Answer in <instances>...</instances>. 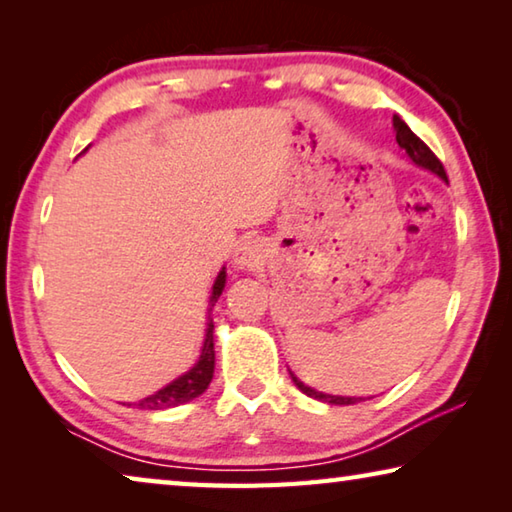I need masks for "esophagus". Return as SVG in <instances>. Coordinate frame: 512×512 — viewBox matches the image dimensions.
Returning <instances> with one entry per match:
<instances>
[{
    "mask_svg": "<svg viewBox=\"0 0 512 512\" xmlns=\"http://www.w3.org/2000/svg\"><path fill=\"white\" fill-rule=\"evenodd\" d=\"M237 264L244 266V268H253L259 262V253L253 244H244L237 250Z\"/></svg>",
    "mask_w": 512,
    "mask_h": 512,
    "instance_id": "1",
    "label": "esophagus"
}]
</instances>
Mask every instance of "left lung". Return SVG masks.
Instances as JSON below:
<instances>
[{"mask_svg":"<svg viewBox=\"0 0 512 512\" xmlns=\"http://www.w3.org/2000/svg\"><path fill=\"white\" fill-rule=\"evenodd\" d=\"M393 126H395V140H397V144H400L406 153H409V158L415 164H418V167L429 169V171L436 173V176L447 180V171L443 167V162L436 158V153H433L429 146L424 144L420 137L415 135L400 117H393ZM291 379H293V384H296L302 393L309 395V397H314V400H320V402H327V404H354V402L361 400V397H339V395L318 393V391H314V388H309V386L302 384V381L296 375H291Z\"/></svg>","mask_w":512,"mask_h":512,"instance_id":"obj_1","label":"left lung"}]
</instances>
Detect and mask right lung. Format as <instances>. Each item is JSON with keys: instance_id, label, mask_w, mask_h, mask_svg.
Instances as JSON below:
<instances>
[{"instance_id": "obj_1", "label": "right lung", "mask_w": 512, "mask_h": 512, "mask_svg": "<svg viewBox=\"0 0 512 512\" xmlns=\"http://www.w3.org/2000/svg\"><path fill=\"white\" fill-rule=\"evenodd\" d=\"M223 287H225V271L219 273L212 287V305L216 302V298L221 296ZM212 375H214V325L210 320V325H207V334H205V343H203V352L201 357H198L196 366L189 372H185L183 377L171 381L169 386L160 388L155 395L144 397V400L137 402V406L149 411H160V409H171V406L185 404L201 393H205V388L210 386L212 381Z\"/></svg>"}]
</instances>
